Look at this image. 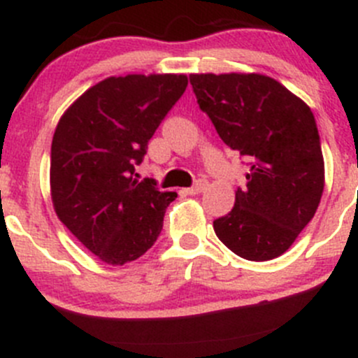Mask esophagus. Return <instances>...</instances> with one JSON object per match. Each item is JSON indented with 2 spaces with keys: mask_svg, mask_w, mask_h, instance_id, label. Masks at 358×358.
Returning <instances> with one entry per match:
<instances>
[{
  "mask_svg": "<svg viewBox=\"0 0 358 358\" xmlns=\"http://www.w3.org/2000/svg\"><path fill=\"white\" fill-rule=\"evenodd\" d=\"M206 186H208V184H206V180H198V182L194 184V186H191V187H187V189H184V193H186V194H200V193H203V191L206 189Z\"/></svg>",
  "mask_w": 358,
  "mask_h": 358,
  "instance_id": "34e87169",
  "label": "esophagus"
}]
</instances>
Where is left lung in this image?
I'll return each instance as SVG.
<instances>
[{"label":"left lung","instance_id":"1","mask_svg":"<svg viewBox=\"0 0 358 358\" xmlns=\"http://www.w3.org/2000/svg\"><path fill=\"white\" fill-rule=\"evenodd\" d=\"M189 83L220 139L250 164L233 210L213 220L217 238L246 260L282 255L312 220L324 191L314 113L262 73H191Z\"/></svg>","mask_w":358,"mask_h":358}]
</instances>
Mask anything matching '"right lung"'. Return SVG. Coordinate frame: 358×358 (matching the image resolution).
<instances>
[{
	"label": "right lung",
	"instance_id": "add662e5",
	"mask_svg": "<svg viewBox=\"0 0 358 358\" xmlns=\"http://www.w3.org/2000/svg\"><path fill=\"white\" fill-rule=\"evenodd\" d=\"M187 86L184 73H129L90 87L62 115L51 143L50 186L58 219L108 265L148 252L178 198L138 180L148 141Z\"/></svg>",
	"mask_w": 358,
	"mask_h": 358
}]
</instances>
